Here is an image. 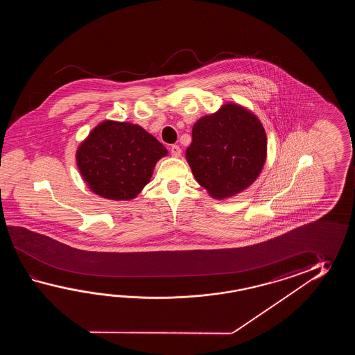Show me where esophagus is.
I'll use <instances>...</instances> for the list:
<instances>
[{"instance_id": "1", "label": "esophagus", "mask_w": 355, "mask_h": 355, "mask_svg": "<svg viewBox=\"0 0 355 355\" xmlns=\"http://www.w3.org/2000/svg\"><path fill=\"white\" fill-rule=\"evenodd\" d=\"M170 152H171V155L174 156V157H180L181 155V148L180 146H178V144H173L171 147H170Z\"/></svg>"}]
</instances>
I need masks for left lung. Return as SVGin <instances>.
<instances>
[{
  "label": "left lung",
  "mask_w": 355,
  "mask_h": 355,
  "mask_svg": "<svg viewBox=\"0 0 355 355\" xmlns=\"http://www.w3.org/2000/svg\"><path fill=\"white\" fill-rule=\"evenodd\" d=\"M191 135L189 166L213 198L234 196L257 180L266 159V135L249 110L226 104L196 121Z\"/></svg>",
  "instance_id": "left-lung-1"
}]
</instances>
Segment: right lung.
<instances>
[{"label":"right lung","instance_id":"1","mask_svg":"<svg viewBox=\"0 0 355 355\" xmlns=\"http://www.w3.org/2000/svg\"><path fill=\"white\" fill-rule=\"evenodd\" d=\"M166 155V148L142 127L105 121L78 147L76 161L94 193L129 200L148 184L156 162Z\"/></svg>","mask_w":355,"mask_h":355}]
</instances>
